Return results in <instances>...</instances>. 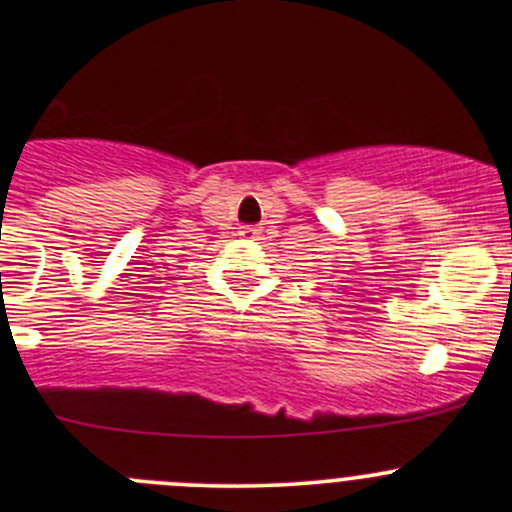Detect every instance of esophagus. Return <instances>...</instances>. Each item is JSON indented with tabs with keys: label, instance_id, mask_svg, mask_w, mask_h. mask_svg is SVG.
<instances>
[{
	"label": "esophagus",
	"instance_id": "34e87169",
	"mask_svg": "<svg viewBox=\"0 0 512 512\" xmlns=\"http://www.w3.org/2000/svg\"><path fill=\"white\" fill-rule=\"evenodd\" d=\"M240 238H248V240H252V238H257V236H260V228H257V226H243V228H240Z\"/></svg>",
	"mask_w": 512,
	"mask_h": 512
}]
</instances>
